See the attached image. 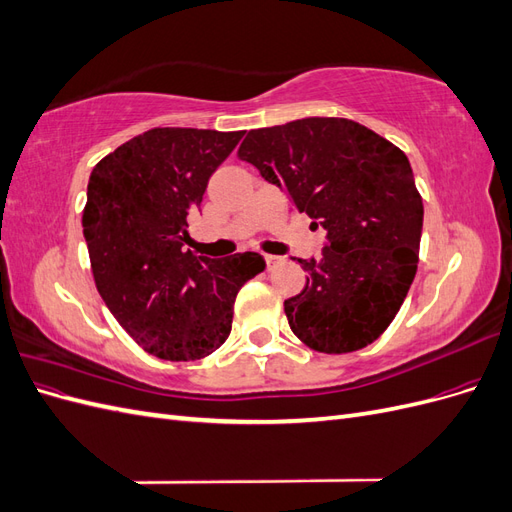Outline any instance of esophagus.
<instances>
[{"mask_svg":"<svg viewBox=\"0 0 512 512\" xmlns=\"http://www.w3.org/2000/svg\"><path fill=\"white\" fill-rule=\"evenodd\" d=\"M265 260H267V267H269V269H273L275 265H280V262H282V256H273V254H267V256H265Z\"/></svg>","mask_w":512,"mask_h":512,"instance_id":"esophagus-1","label":"esophagus"}]
</instances>
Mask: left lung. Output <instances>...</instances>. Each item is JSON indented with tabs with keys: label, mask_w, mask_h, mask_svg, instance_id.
<instances>
[{
	"label": "left lung",
	"mask_w": 512,
	"mask_h": 512,
	"mask_svg": "<svg viewBox=\"0 0 512 512\" xmlns=\"http://www.w3.org/2000/svg\"><path fill=\"white\" fill-rule=\"evenodd\" d=\"M239 158L327 230L307 284L284 303L292 333L324 354L361 350L386 331L416 275L423 198L406 153L344 117L250 130Z\"/></svg>",
	"instance_id": "obj_1"
}]
</instances>
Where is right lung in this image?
Masks as SVG:
<instances>
[{
    "label": "right lung",
    "mask_w": 512,
    "mask_h": 512,
    "mask_svg": "<svg viewBox=\"0 0 512 512\" xmlns=\"http://www.w3.org/2000/svg\"><path fill=\"white\" fill-rule=\"evenodd\" d=\"M245 132L153 128L91 170L83 235L106 307L145 352L196 361L230 335L241 286L265 271L243 252L224 260L183 250L207 181Z\"/></svg>",
    "instance_id": "obj_1"
}]
</instances>
